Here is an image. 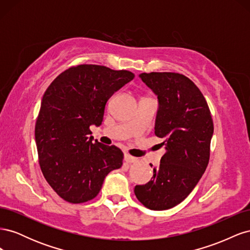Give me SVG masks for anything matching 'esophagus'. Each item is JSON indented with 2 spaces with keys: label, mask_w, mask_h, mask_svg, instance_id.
<instances>
[{
  "label": "esophagus",
  "mask_w": 250,
  "mask_h": 250,
  "mask_svg": "<svg viewBox=\"0 0 250 250\" xmlns=\"http://www.w3.org/2000/svg\"><path fill=\"white\" fill-rule=\"evenodd\" d=\"M124 160H125V162H126V163H128V164H132V163L138 162V158H137V157L131 156L130 154H128V153H125V155H124Z\"/></svg>",
  "instance_id": "obj_1"
}]
</instances>
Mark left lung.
<instances>
[{
    "label": "left lung",
    "instance_id": "obj_1",
    "mask_svg": "<svg viewBox=\"0 0 250 250\" xmlns=\"http://www.w3.org/2000/svg\"><path fill=\"white\" fill-rule=\"evenodd\" d=\"M140 77L157 96L154 132L164 139L166 153L151 180L135 186L134 194L146 208L164 210L185 200L206 171L214 123L206 98L185 75L152 72Z\"/></svg>",
    "mask_w": 250,
    "mask_h": 250
}]
</instances>
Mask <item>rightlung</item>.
<instances>
[{"instance_id":"add662e5","label":"right lung","mask_w":250,"mask_h":250,"mask_svg":"<svg viewBox=\"0 0 250 250\" xmlns=\"http://www.w3.org/2000/svg\"><path fill=\"white\" fill-rule=\"evenodd\" d=\"M134 74L97 64H79L52 81L35 124L42 172L59 197L83 203L99 194L107 174L122 167L116 146L93 143L90 125H101L109 98Z\"/></svg>"}]
</instances>
